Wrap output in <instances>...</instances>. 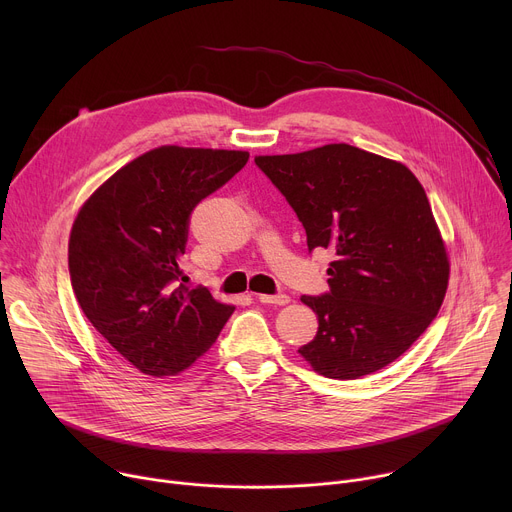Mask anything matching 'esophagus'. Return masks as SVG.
<instances>
[{
	"label": "esophagus",
	"mask_w": 512,
	"mask_h": 512,
	"mask_svg": "<svg viewBox=\"0 0 512 512\" xmlns=\"http://www.w3.org/2000/svg\"><path fill=\"white\" fill-rule=\"evenodd\" d=\"M255 298H257L261 304H273V306H285V304H289V296H285V294H279V296L255 294Z\"/></svg>",
	"instance_id": "obj_1"
}]
</instances>
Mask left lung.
<instances>
[{
    "label": "left lung",
    "mask_w": 512,
    "mask_h": 512,
    "mask_svg": "<svg viewBox=\"0 0 512 512\" xmlns=\"http://www.w3.org/2000/svg\"><path fill=\"white\" fill-rule=\"evenodd\" d=\"M255 164L296 210L308 249H330L326 296H302L318 332L298 352L328 379H360L399 358L446 298L450 259L423 186L395 160L348 143Z\"/></svg>",
    "instance_id": "left-lung-1"
}]
</instances>
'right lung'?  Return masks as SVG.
I'll list each match as a JSON object with an SVG mask.
<instances>
[{
  "label": "right lung",
  "instance_id": "right-lung-1",
  "mask_svg": "<svg viewBox=\"0 0 512 512\" xmlns=\"http://www.w3.org/2000/svg\"><path fill=\"white\" fill-rule=\"evenodd\" d=\"M247 160L237 150L162 145L105 180L72 223L68 271L77 302L143 375L192 367L235 312L206 287L180 283V259L192 208Z\"/></svg>",
  "mask_w": 512,
  "mask_h": 512
}]
</instances>
